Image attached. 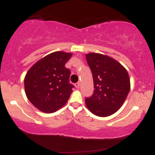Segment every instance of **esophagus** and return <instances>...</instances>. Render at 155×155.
Masks as SVG:
<instances>
[{
  "label": "esophagus",
  "mask_w": 155,
  "mask_h": 155,
  "mask_svg": "<svg viewBox=\"0 0 155 155\" xmlns=\"http://www.w3.org/2000/svg\"><path fill=\"white\" fill-rule=\"evenodd\" d=\"M74 85H75V87H76V88H79V85H80V83L79 82H76Z\"/></svg>",
  "instance_id": "obj_1"
}]
</instances>
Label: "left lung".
Masks as SVG:
<instances>
[{
    "mask_svg": "<svg viewBox=\"0 0 155 155\" xmlns=\"http://www.w3.org/2000/svg\"><path fill=\"white\" fill-rule=\"evenodd\" d=\"M86 59L95 89L91 97L85 98L87 107L96 116H110L120 109L128 95V73L119 62L106 55L89 53Z\"/></svg>",
    "mask_w": 155,
    "mask_h": 155,
    "instance_id": "left-lung-1",
    "label": "left lung"
}]
</instances>
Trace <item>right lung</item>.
Listing matches in <instances>:
<instances>
[{
	"instance_id": "obj_1",
	"label": "right lung",
	"mask_w": 155,
	"mask_h": 155,
	"mask_svg": "<svg viewBox=\"0 0 155 155\" xmlns=\"http://www.w3.org/2000/svg\"><path fill=\"white\" fill-rule=\"evenodd\" d=\"M71 53L55 51L38 60L24 80L28 100L45 113L58 111L67 103L74 86L69 83L70 69L65 67Z\"/></svg>"
}]
</instances>
